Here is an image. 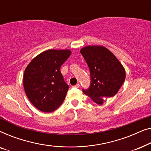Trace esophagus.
I'll return each instance as SVG.
<instances>
[{"instance_id": "1", "label": "esophagus", "mask_w": 151, "mask_h": 151, "mask_svg": "<svg viewBox=\"0 0 151 151\" xmlns=\"http://www.w3.org/2000/svg\"><path fill=\"white\" fill-rule=\"evenodd\" d=\"M73 87H74V88H78L80 87V84H76L75 86H73Z\"/></svg>"}]
</instances>
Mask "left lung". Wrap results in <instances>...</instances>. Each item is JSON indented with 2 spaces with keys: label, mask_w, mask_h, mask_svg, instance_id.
Instances as JSON below:
<instances>
[{
  "label": "left lung",
  "mask_w": 151,
  "mask_h": 151,
  "mask_svg": "<svg viewBox=\"0 0 151 151\" xmlns=\"http://www.w3.org/2000/svg\"><path fill=\"white\" fill-rule=\"evenodd\" d=\"M90 70L91 84L84 93L99 105L114 96L125 80L126 72L115 55L102 46H86L81 49Z\"/></svg>",
  "instance_id": "obj_1"
}]
</instances>
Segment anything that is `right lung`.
Masks as SVG:
<instances>
[{
  "instance_id": "add662e5",
  "label": "right lung",
  "mask_w": 151,
  "mask_h": 151,
  "mask_svg": "<svg viewBox=\"0 0 151 151\" xmlns=\"http://www.w3.org/2000/svg\"><path fill=\"white\" fill-rule=\"evenodd\" d=\"M71 53L69 49H49L35 57L26 67L24 91L38 110L50 113L63 104L69 86L60 70Z\"/></svg>"
}]
</instances>
